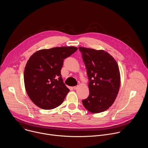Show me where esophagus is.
Listing matches in <instances>:
<instances>
[{"mask_svg": "<svg viewBox=\"0 0 148 148\" xmlns=\"http://www.w3.org/2000/svg\"><path fill=\"white\" fill-rule=\"evenodd\" d=\"M77 86H74V87H73V89H74V90H76V89H77Z\"/></svg>", "mask_w": 148, "mask_h": 148, "instance_id": "1", "label": "esophagus"}]
</instances>
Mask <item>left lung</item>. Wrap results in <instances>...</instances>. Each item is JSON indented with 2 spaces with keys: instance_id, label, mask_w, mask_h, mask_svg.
<instances>
[{
  "instance_id": "1",
  "label": "left lung",
  "mask_w": 148,
  "mask_h": 148,
  "mask_svg": "<svg viewBox=\"0 0 148 148\" xmlns=\"http://www.w3.org/2000/svg\"><path fill=\"white\" fill-rule=\"evenodd\" d=\"M88 77L90 94L82 101L92 113L108 110L119 91L120 73L116 61L107 51L79 47Z\"/></svg>"
}]
</instances>
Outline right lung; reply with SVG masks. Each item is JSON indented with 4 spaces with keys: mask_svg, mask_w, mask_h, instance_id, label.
I'll return each instance as SVG.
<instances>
[{
    "mask_svg": "<svg viewBox=\"0 0 148 148\" xmlns=\"http://www.w3.org/2000/svg\"><path fill=\"white\" fill-rule=\"evenodd\" d=\"M77 50L75 47H54L34 53L25 68L24 82L33 102L43 110L60 105L70 90L63 82L61 70L64 59Z\"/></svg>",
    "mask_w": 148,
    "mask_h": 148,
    "instance_id": "right-lung-1",
    "label": "right lung"
}]
</instances>
